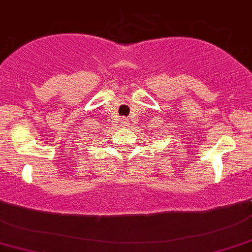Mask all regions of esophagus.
I'll list each match as a JSON object with an SVG mask.
<instances>
[{
    "mask_svg": "<svg viewBox=\"0 0 252 252\" xmlns=\"http://www.w3.org/2000/svg\"><path fill=\"white\" fill-rule=\"evenodd\" d=\"M121 124H122V126H129V121H128V119H126V118H122Z\"/></svg>",
    "mask_w": 252,
    "mask_h": 252,
    "instance_id": "1",
    "label": "esophagus"
}]
</instances>
